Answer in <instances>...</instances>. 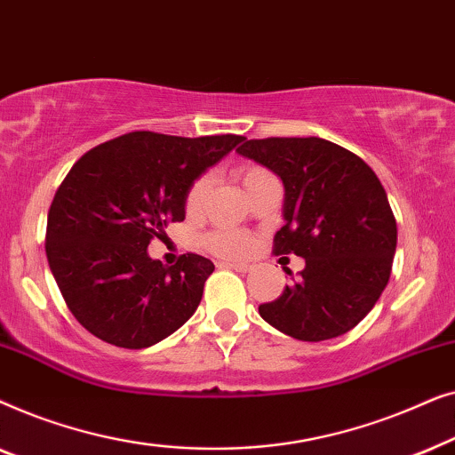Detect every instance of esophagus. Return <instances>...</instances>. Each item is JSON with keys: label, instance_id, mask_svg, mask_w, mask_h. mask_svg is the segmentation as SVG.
I'll return each mask as SVG.
<instances>
[{"label": "esophagus", "instance_id": "esophagus-1", "mask_svg": "<svg viewBox=\"0 0 455 455\" xmlns=\"http://www.w3.org/2000/svg\"><path fill=\"white\" fill-rule=\"evenodd\" d=\"M221 267H228V269H234V271H240V273L251 271V265H244V263H221Z\"/></svg>", "mask_w": 455, "mask_h": 455}]
</instances>
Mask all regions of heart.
Wrapping results in <instances>:
<instances>
[{
	"label": "heart",
	"mask_w": 455,
	"mask_h": 455,
	"mask_svg": "<svg viewBox=\"0 0 455 455\" xmlns=\"http://www.w3.org/2000/svg\"><path fill=\"white\" fill-rule=\"evenodd\" d=\"M265 173L269 172L259 165H244L238 170V178L242 180V184L248 186L257 178L265 176ZM209 188H211L209 176H201L192 182L188 195H186V213L195 215L201 211L204 198L209 195ZM204 246H207L211 252L220 254V257H244V254H248V251H251V238H248L246 234L238 232V229L221 228L207 234V238H204Z\"/></svg>",
	"instance_id": "1"
}]
</instances>
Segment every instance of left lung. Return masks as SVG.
<instances>
[{
    "mask_svg": "<svg viewBox=\"0 0 455 455\" xmlns=\"http://www.w3.org/2000/svg\"><path fill=\"white\" fill-rule=\"evenodd\" d=\"M238 153L282 178L285 226L273 252L307 263L277 300L260 304V316L300 341L347 333L383 294L397 244L394 211L375 172L316 136L252 139Z\"/></svg>",
    "mask_w": 455,
    "mask_h": 455,
    "instance_id": "1",
    "label": "left lung"
}]
</instances>
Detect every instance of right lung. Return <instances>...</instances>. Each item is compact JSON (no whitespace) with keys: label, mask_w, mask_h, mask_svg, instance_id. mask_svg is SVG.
I'll use <instances>...</instances> for the list:
<instances>
[{"label":"right lung","mask_w":455,"mask_h":455,"mask_svg":"<svg viewBox=\"0 0 455 455\" xmlns=\"http://www.w3.org/2000/svg\"><path fill=\"white\" fill-rule=\"evenodd\" d=\"M242 140L139 130L97 145L72 165L49 207L45 252L86 331L140 350L195 315L215 265L186 252L165 267L147 248L170 223L184 221L192 182Z\"/></svg>","instance_id":"1"}]
</instances>
